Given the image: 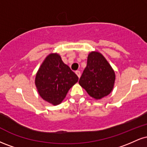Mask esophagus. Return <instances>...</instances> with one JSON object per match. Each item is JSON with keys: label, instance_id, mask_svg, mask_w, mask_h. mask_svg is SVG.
Wrapping results in <instances>:
<instances>
[{"label": "esophagus", "instance_id": "obj_1", "mask_svg": "<svg viewBox=\"0 0 147 147\" xmlns=\"http://www.w3.org/2000/svg\"><path fill=\"white\" fill-rule=\"evenodd\" d=\"M75 73H76V75H77V77H78L79 78H80V77H81V72H80V71H79V70H77V71L75 72Z\"/></svg>", "mask_w": 147, "mask_h": 147}]
</instances>
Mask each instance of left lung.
Wrapping results in <instances>:
<instances>
[{
	"label": "left lung",
	"instance_id": "obj_1",
	"mask_svg": "<svg viewBox=\"0 0 147 147\" xmlns=\"http://www.w3.org/2000/svg\"><path fill=\"white\" fill-rule=\"evenodd\" d=\"M115 74L110 63L100 52L92 51L88 55L87 65L79 84L91 97L101 99L112 92Z\"/></svg>",
	"mask_w": 147,
	"mask_h": 147
}]
</instances>
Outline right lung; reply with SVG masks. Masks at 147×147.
Listing matches in <instances>:
<instances>
[{
	"mask_svg": "<svg viewBox=\"0 0 147 147\" xmlns=\"http://www.w3.org/2000/svg\"><path fill=\"white\" fill-rule=\"evenodd\" d=\"M78 79L59 54L51 53L45 57L36 72L35 86L43 100L56 106L62 102Z\"/></svg>",
	"mask_w": 147,
	"mask_h": 147,
	"instance_id": "add662e5",
	"label": "right lung"
}]
</instances>
